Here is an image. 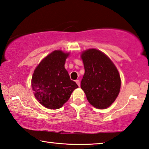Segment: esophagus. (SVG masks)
<instances>
[{"instance_id": "esophagus-1", "label": "esophagus", "mask_w": 149, "mask_h": 149, "mask_svg": "<svg viewBox=\"0 0 149 149\" xmlns=\"http://www.w3.org/2000/svg\"><path fill=\"white\" fill-rule=\"evenodd\" d=\"M75 82H76V84H77L78 86L80 87V81L79 79H77V80H75Z\"/></svg>"}]
</instances>
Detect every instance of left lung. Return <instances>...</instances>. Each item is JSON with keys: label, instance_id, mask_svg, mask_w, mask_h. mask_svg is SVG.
<instances>
[{"label": "left lung", "instance_id": "obj_1", "mask_svg": "<svg viewBox=\"0 0 149 149\" xmlns=\"http://www.w3.org/2000/svg\"><path fill=\"white\" fill-rule=\"evenodd\" d=\"M81 57L85 68L81 88L93 107L107 108L120 93L121 79L116 67L107 55L95 49L85 50Z\"/></svg>", "mask_w": 149, "mask_h": 149}]
</instances>
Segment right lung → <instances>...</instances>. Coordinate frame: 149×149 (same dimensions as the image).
<instances>
[{
    "mask_svg": "<svg viewBox=\"0 0 149 149\" xmlns=\"http://www.w3.org/2000/svg\"><path fill=\"white\" fill-rule=\"evenodd\" d=\"M70 53L54 50L45 58L34 70L31 87L39 103L49 109H58L70 99L78 85L70 79L65 69Z\"/></svg>",
    "mask_w": 149,
    "mask_h": 149,
    "instance_id": "add662e5",
    "label": "right lung"
}]
</instances>
